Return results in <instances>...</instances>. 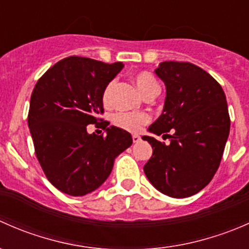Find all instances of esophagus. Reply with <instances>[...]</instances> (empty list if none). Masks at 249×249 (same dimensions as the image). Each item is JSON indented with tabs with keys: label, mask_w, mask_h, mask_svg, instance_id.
<instances>
[{
	"label": "esophagus",
	"mask_w": 249,
	"mask_h": 249,
	"mask_svg": "<svg viewBox=\"0 0 249 249\" xmlns=\"http://www.w3.org/2000/svg\"><path fill=\"white\" fill-rule=\"evenodd\" d=\"M132 141H134V143H137L141 141V137L139 135H132Z\"/></svg>",
	"instance_id": "obj_1"
}]
</instances>
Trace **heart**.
<instances>
[{
  "instance_id": "b5f03b06",
  "label": "heart",
  "mask_w": 249,
  "mask_h": 249,
  "mask_svg": "<svg viewBox=\"0 0 249 249\" xmlns=\"http://www.w3.org/2000/svg\"><path fill=\"white\" fill-rule=\"evenodd\" d=\"M134 80L139 88L140 92L144 97L150 96V95H157L159 92V83L150 72H137V73H135ZM113 89H114V80H110L109 83H107L104 91H102V102L106 106H108L112 101ZM149 114L145 112H118L112 118V122L115 126L130 132L140 131L143 125L149 123Z\"/></svg>"
}]
</instances>
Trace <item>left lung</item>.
<instances>
[{
	"label": "left lung",
	"mask_w": 249,
	"mask_h": 249,
	"mask_svg": "<svg viewBox=\"0 0 249 249\" xmlns=\"http://www.w3.org/2000/svg\"><path fill=\"white\" fill-rule=\"evenodd\" d=\"M155 73L166 85V99L148 130L170 143L143 136L153 148L143 170L162 194L192 196L219 167L230 131L227 97L214 78L190 62L164 61Z\"/></svg>",
	"instance_id": "obj_1"
}]
</instances>
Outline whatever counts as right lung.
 <instances>
[{
  "instance_id": "obj_1",
  "label": "right lung",
  "mask_w": 249,
  "mask_h": 249,
  "mask_svg": "<svg viewBox=\"0 0 249 249\" xmlns=\"http://www.w3.org/2000/svg\"><path fill=\"white\" fill-rule=\"evenodd\" d=\"M124 67L82 56L60 60L38 79L30 100L27 124L35 153L50 183L60 192L83 196L108 178L114 159L132 137L110 126L104 114L102 91ZM107 135L87 134L88 124Z\"/></svg>"
}]
</instances>
